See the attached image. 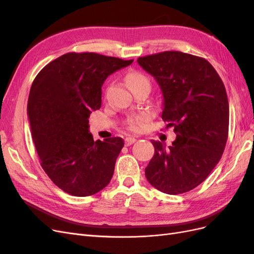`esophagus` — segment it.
<instances>
[{
	"label": "esophagus",
	"mask_w": 254,
	"mask_h": 254,
	"mask_svg": "<svg viewBox=\"0 0 254 254\" xmlns=\"http://www.w3.org/2000/svg\"><path fill=\"white\" fill-rule=\"evenodd\" d=\"M135 141H136V139H134V137L128 136V137H126V139H125V145H126V146H129V145L133 144Z\"/></svg>",
	"instance_id": "obj_1"
}]
</instances>
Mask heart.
<instances>
[{"instance_id": "1", "label": "heart", "mask_w": 254, "mask_h": 254, "mask_svg": "<svg viewBox=\"0 0 254 254\" xmlns=\"http://www.w3.org/2000/svg\"><path fill=\"white\" fill-rule=\"evenodd\" d=\"M127 82H128V86L130 87V89H132L136 86H141V84H149V79L147 78V76L144 75L141 72H131L127 75ZM146 117L144 115H140V117H135L130 119L128 121V128L130 130H132V131H136L137 129L140 128L142 123L145 121Z\"/></svg>"}]
</instances>
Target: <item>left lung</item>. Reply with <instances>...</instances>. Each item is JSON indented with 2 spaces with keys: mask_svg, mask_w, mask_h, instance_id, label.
<instances>
[{
  "mask_svg": "<svg viewBox=\"0 0 254 254\" xmlns=\"http://www.w3.org/2000/svg\"><path fill=\"white\" fill-rule=\"evenodd\" d=\"M163 95L162 120L174 128L171 146L152 141L155 155L145 168L148 182L170 195L203 182L225 150L229 102L225 84L204 58L167 51L137 58Z\"/></svg>",
  "mask_w": 254,
  "mask_h": 254,
  "instance_id": "obj_1",
  "label": "left lung"
}]
</instances>
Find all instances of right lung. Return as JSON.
<instances>
[{
	"mask_svg": "<svg viewBox=\"0 0 254 254\" xmlns=\"http://www.w3.org/2000/svg\"><path fill=\"white\" fill-rule=\"evenodd\" d=\"M131 60L67 53L45 65L30 88L27 114L40 164L65 193L84 197L108 186L124 140L94 141L89 117L102 106V86Z\"/></svg>",
	"mask_w": 254,
	"mask_h": 254,
	"instance_id": "right-lung-1",
	"label": "right lung"
}]
</instances>
